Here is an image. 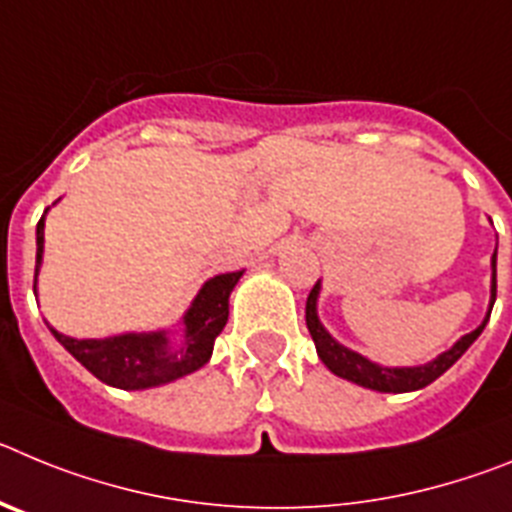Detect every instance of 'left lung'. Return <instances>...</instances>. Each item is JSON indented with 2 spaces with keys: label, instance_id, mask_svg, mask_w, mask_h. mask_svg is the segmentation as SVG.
<instances>
[{
  "label": "left lung",
  "instance_id": "left-lung-1",
  "mask_svg": "<svg viewBox=\"0 0 512 512\" xmlns=\"http://www.w3.org/2000/svg\"><path fill=\"white\" fill-rule=\"evenodd\" d=\"M495 261L497 259L492 256V302L490 305H495V292H497ZM318 292H320V284H315V287L310 289V297H307V305H305L307 330H310L315 348H318V356L323 359V364L328 366L333 374H338V377L348 379V382L361 384V387H369V390H377V392H413V390H420V387H428L431 382H436V379L441 377L446 369H451V366L461 359V354H464L474 341H477L479 333L485 330L487 320H490V315H487L485 323L479 325L477 330H472V333H467L461 341H456L454 348H449L446 354L433 359L431 364L410 366V369H390V366H379L374 364V361L364 359V356L354 354V351H348L346 346H341V343H336L328 336V330L320 325L318 312H315Z\"/></svg>",
  "mask_w": 512,
  "mask_h": 512
}]
</instances>
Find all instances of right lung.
Wrapping results in <instances>:
<instances>
[{"mask_svg": "<svg viewBox=\"0 0 512 512\" xmlns=\"http://www.w3.org/2000/svg\"><path fill=\"white\" fill-rule=\"evenodd\" d=\"M38 253H35V277L43 259V217L35 233ZM243 271L217 274L200 289L184 315V341L169 346L166 333H128V336L104 338V341H76L51 328L56 341L61 343L81 366L104 384L120 390H146L158 384L174 382L184 374L197 372L212 356L215 338L228 323V297L238 284ZM35 289V287H33Z\"/></svg>", "mask_w": 512, "mask_h": 512, "instance_id": "obj_1", "label": "right lung"}]
</instances>
